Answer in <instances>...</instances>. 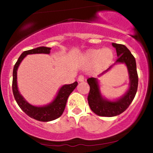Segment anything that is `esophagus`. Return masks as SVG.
<instances>
[{"label":"esophagus","instance_id":"34e87169","mask_svg":"<svg viewBox=\"0 0 153 153\" xmlns=\"http://www.w3.org/2000/svg\"><path fill=\"white\" fill-rule=\"evenodd\" d=\"M78 82H82L84 81V77L82 75H79L78 78Z\"/></svg>","mask_w":153,"mask_h":153}]
</instances>
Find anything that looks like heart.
<instances>
[{"instance_id": "obj_1", "label": "heart", "mask_w": 153, "mask_h": 153, "mask_svg": "<svg viewBox=\"0 0 153 153\" xmlns=\"http://www.w3.org/2000/svg\"><path fill=\"white\" fill-rule=\"evenodd\" d=\"M114 57L113 50L109 47L101 49H90L81 55L82 63L86 66H92L95 71H101L111 64Z\"/></svg>"}]
</instances>
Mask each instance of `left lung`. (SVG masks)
Listing matches in <instances>:
<instances>
[{"label": "left lung", "instance_id": "8db88e82", "mask_svg": "<svg viewBox=\"0 0 153 153\" xmlns=\"http://www.w3.org/2000/svg\"><path fill=\"white\" fill-rule=\"evenodd\" d=\"M112 46L116 49L118 57L114 65L118 63L125 64L129 74V86L122 97L111 101L105 99L102 96L97 78H90L88 79V83L90 85V92L88 96L89 106L92 111L101 117H111L123 113L132 102L137 91L138 75L137 72L136 60L134 56L125 45L112 43ZM114 65L109 67L106 71L99 75V77L107 73Z\"/></svg>", "mask_w": 153, "mask_h": 153}]
</instances>
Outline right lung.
<instances>
[{
    "label": "right lung",
    "mask_w": 153,
    "mask_h": 153,
    "mask_svg": "<svg viewBox=\"0 0 153 153\" xmlns=\"http://www.w3.org/2000/svg\"><path fill=\"white\" fill-rule=\"evenodd\" d=\"M50 47H39L32 50L24 51L19 57L16 62L13 71V82H12V90L18 105L22 110L31 118L40 121V122H50L59 118L62 114L65 108L67 101L70 94L78 85V82H75L72 84L62 85L59 89L57 94L52 101L45 106H33L27 102V101L22 96L19 91L17 85V70L21 62L24 57L28 54H50Z\"/></svg>",
    "instance_id": "1"
}]
</instances>
